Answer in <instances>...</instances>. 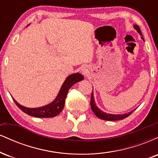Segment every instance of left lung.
<instances>
[{"mask_svg":"<svg viewBox=\"0 0 158 158\" xmlns=\"http://www.w3.org/2000/svg\"><path fill=\"white\" fill-rule=\"evenodd\" d=\"M134 28L137 30V32L142 36V32L140 31V29L139 27L137 26V25L135 24L134 25ZM141 39H143V41H144V39H143V37H141ZM90 106H91V109L93 110V112L95 114V115L97 116L98 118L102 119L103 120H108V121H114V120H119V119H123L126 117H128V116L131 115L132 112L134 111L135 109L131 110L130 112H128V113L123 114H108L106 113V112L102 111L98 108L97 105H96L95 99H94V92L92 91L91 94V99H90Z\"/></svg>","mask_w":158,"mask_h":158,"instance_id":"left-lung-1","label":"left lung"}]
</instances>
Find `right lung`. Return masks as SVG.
I'll return each instance as SVG.
<instances>
[{
	"instance_id": "right-lung-1",
	"label": "right lung",
	"mask_w": 158,
	"mask_h": 158,
	"mask_svg": "<svg viewBox=\"0 0 158 158\" xmlns=\"http://www.w3.org/2000/svg\"><path fill=\"white\" fill-rule=\"evenodd\" d=\"M83 79H84V77L79 73H72L69 75L61 85L60 90H59V94H58L57 97L55 98V99L52 102L49 103L48 105L39 107V108H27V107L20 105L13 97H12V99L20 109L28 115L34 117H39V118L54 117L60 113L64 108L65 99H66L69 89L75 83L83 80Z\"/></svg>"
}]
</instances>
